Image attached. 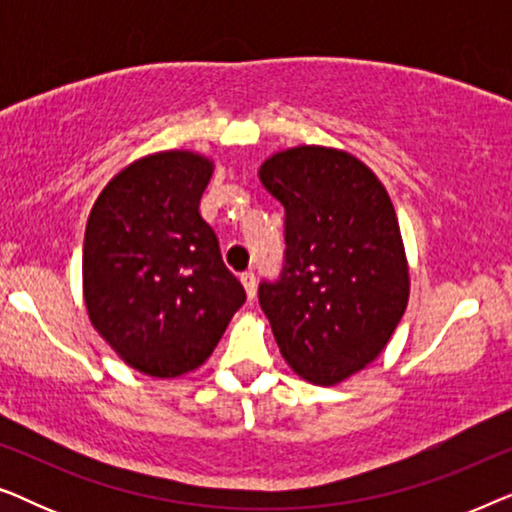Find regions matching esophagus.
<instances>
[{"label":"esophagus","instance_id":"34e87169","mask_svg":"<svg viewBox=\"0 0 512 512\" xmlns=\"http://www.w3.org/2000/svg\"><path fill=\"white\" fill-rule=\"evenodd\" d=\"M240 279H242V284H244V291H247L249 300H254V298H256V275H254V272L249 270V272H242Z\"/></svg>","mask_w":512,"mask_h":512}]
</instances>
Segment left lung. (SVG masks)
<instances>
[{
  "mask_svg": "<svg viewBox=\"0 0 512 512\" xmlns=\"http://www.w3.org/2000/svg\"><path fill=\"white\" fill-rule=\"evenodd\" d=\"M284 205V265L258 303L286 363L331 387L387 347L410 296L401 228L380 179L345 151L296 146L265 160Z\"/></svg>",
  "mask_w": 512,
  "mask_h": 512,
  "instance_id": "obj_1",
  "label": "left lung"
}]
</instances>
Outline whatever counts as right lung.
<instances>
[{"label":"right lung","instance_id":"1","mask_svg":"<svg viewBox=\"0 0 512 512\" xmlns=\"http://www.w3.org/2000/svg\"><path fill=\"white\" fill-rule=\"evenodd\" d=\"M212 170L198 153H153L118 172L88 216L90 324L144 375L177 377L202 366L247 300L200 216Z\"/></svg>","mask_w":512,"mask_h":512}]
</instances>
